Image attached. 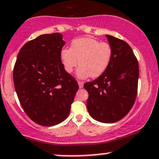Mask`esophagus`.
<instances>
[{"instance_id":"esophagus-1","label":"esophagus","mask_w":159,"mask_h":159,"mask_svg":"<svg viewBox=\"0 0 159 159\" xmlns=\"http://www.w3.org/2000/svg\"><path fill=\"white\" fill-rule=\"evenodd\" d=\"M78 86H79V88H82L83 86H84V83L82 82V81H78Z\"/></svg>"}]
</instances>
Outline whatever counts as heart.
Wrapping results in <instances>:
<instances>
[{"instance_id":"1","label":"heart","mask_w":159,"mask_h":159,"mask_svg":"<svg viewBox=\"0 0 159 159\" xmlns=\"http://www.w3.org/2000/svg\"><path fill=\"white\" fill-rule=\"evenodd\" d=\"M112 53L111 46L107 43H100L91 38H80L72 41L70 49H61L60 58L68 73L72 72L79 60L81 66L76 73L78 78H98L110 66Z\"/></svg>"}]
</instances>
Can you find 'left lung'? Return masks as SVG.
<instances>
[{
  "label": "left lung",
  "mask_w": 159,
  "mask_h": 159,
  "mask_svg": "<svg viewBox=\"0 0 159 159\" xmlns=\"http://www.w3.org/2000/svg\"><path fill=\"white\" fill-rule=\"evenodd\" d=\"M112 58L106 71L84 84L88 92L87 108L97 121L112 123L123 119L136 101L139 75V64L128 43L106 35Z\"/></svg>",
  "instance_id": "1"
}]
</instances>
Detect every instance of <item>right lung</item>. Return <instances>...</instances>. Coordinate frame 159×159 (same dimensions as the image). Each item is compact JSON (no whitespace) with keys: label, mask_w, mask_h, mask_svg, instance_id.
<instances>
[{"label":"right lung","mask_w":159,"mask_h":159,"mask_svg":"<svg viewBox=\"0 0 159 159\" xmlns=\"http://www.w3.org/2000/svg\"><path fill=\"white\" fill-rule=\"evenodd\" d=\"M65 44L59 33L40 35L21 48L13 68L20 103L26 115L42 126L64 121L78 90V82L60 58Z\"/></svg>","instance_id":"right-lung-1"}]
</instances>
